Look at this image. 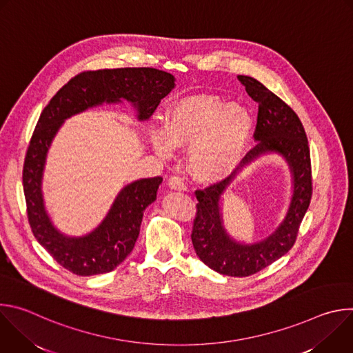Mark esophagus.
<instances>
[{"label":"esophagus","instance_id":"34e87169","mask_svg":"<svg viewBox=\"0 0 353 353\" xmlns=\"http://www.w3.org/2000/svg\"><path fill=\"white\" fill-rule=\"evenodd\" d=\"M168 185L170 190H176V191H184L187 188L185 183L180 177H170L168 181Z\"/></svg>","mask_w":353,"mask_h":353}]
</instances>
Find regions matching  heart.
<instances>
[{
    "mask_svg": "<svg viewBox=\"0 0 353 353\" xmlns=\"http://www.w3.org/2000/svg\"><path fill=\"white\" fill-rule=\"evenodd\" d=\"M253 130V117L244 106L223 103L216 94L196 93L168 108L163 127L150 130V142L163 158H169L173 149L190 146V174L201 184L214 185L237 170Z\"/></svg>",
    "mask_w": 353,
    "mask_h": 353,
    "instance_id": "1",
    "label": "heart"
}]
</instances>
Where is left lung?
Masks as SVG:
<instances>
[{
    "mask_svg": "<svg viewBox=\"0 0 353 353\" xmlns=\"http://www.w3.org/2000/svg\"><path fill=\"white\" fill-rule=\"evenodd\" d=\"M248 96L259 103L256 146L244 157L248 166L268 154H278L289 166L292 196L282 222L272 233L256 243L234 240L225 229L223 194L233 183L226 179L205 190H196V216L192 226V245L196 256L211 270L228 276H248L268 267L292 248L299 226L312 199L310 149L303 124L297 114L257 79L239 75Z\"/></svg>",
    "mask_w": 353,
    "mask_h": 353,
    "instance_id": "obj_1",
    "label": "left lung"
}]
</instances>
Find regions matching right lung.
Instances as JSON below:
<instances>
[{"mask_svg":"<svg viewBox=\"0 0 353 353\" xmlns=\"http://www.w3.org/2000/svg\"><path fill=\"white\" fill-rule=\"evenodd\" d=\"M174 81L169 72L145 67L86 71L65 83L41 112L23 165L28 218L36 240L72 274H106L127 259L138 239L143 211L157 199L162 177L139 179L124 185L92 232L83 236L64 234L50 218L43 196L46 159L54 137L67 119L123 100L135 109L138 121H145L176 86Z\"/></svg>","mask_w":353,"mask_h":353,"instance_id":"right-lung-1","label":"right lung"}]
</instances>
